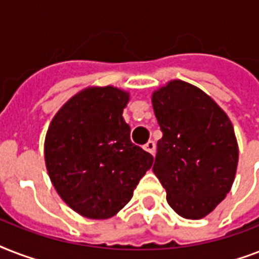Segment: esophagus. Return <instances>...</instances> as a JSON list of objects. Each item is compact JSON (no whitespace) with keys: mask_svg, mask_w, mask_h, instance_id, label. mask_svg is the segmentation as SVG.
I'll list each match as a JSON object with an SVG mask.
<instances>
[{"mask_svg":"<svg viewBox=\"0 0 259 259\" xmlns=\"http://www.w3.org/2000/svg\"><path fill=\"white\" fill-rule=\"evenodd\" d=\"M144 149L146 150V152H149L152 156H154V153H156V144H154L153 141H148L144 145Z\"/></svg>","mask_w":259,"mask_h":259,"instance_id":"obj_1","label":"esophagus"}]
</instances>
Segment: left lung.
Listing matches in <instances>:
<instances>
[{"label": "left lung", "instance_id": "8db88e82", "mask_svg": "<svg viewBox=\"0 0 259 259\" xmlns=\"http://www.w3.org/2000/svg\"><path fill=\"white\" fill-rule=\"evenodd\" d=\"M162 132L153 172L166 201L185 219H201L217 208L233 187L238 142L227 114L191 83L170 80L152 94Z\"/></svg>", "mask_w": 259, "mask_h": 259}]
</instances>
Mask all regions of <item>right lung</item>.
<instances>
[{"mask_svg": "<svg viewBox=\"0 0 259 259\" xmlns=\"http://www.w3.org/2000/svg\"><path fill=\"white\" fill-rule=\"evenodd\" d=\"M129 99L118 87H87L60 107L47 130L51 181L63 201L89 219L117 215L153 164L152 154L130 141L122 117Z\"/></svg>", "mask_w": 259, "mask_h": 259, "instance_id": "obj_1", "label": "right lung"}]
</instances>
